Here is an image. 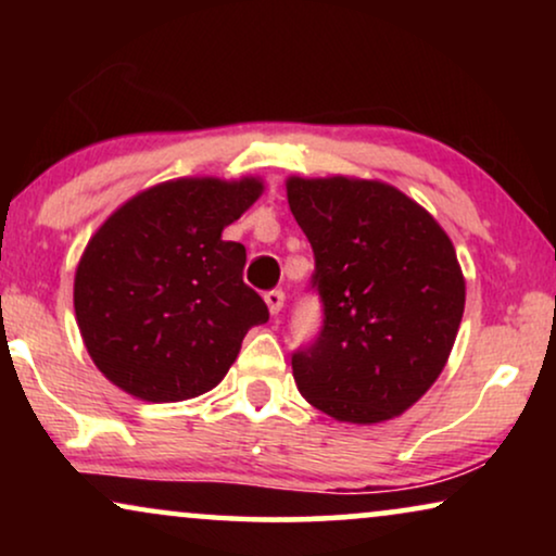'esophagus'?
Masks as SVG:
<instances>
[{
	"label": "esophagus",
	"mask_w": 556,
	"mask_h": 556,
	"mask_svg": "<svg viewBox=\"0 0 556 556\" xmlns=\"http://www.w3.org/2000/svg\"><path fill=\"white\" fill-rule=\"evenodd\" d=\"M265 303H268L270 314L278 316L280 308H283V303H286V293L280 291V288H273V291L265 293Z\"/></svg>",
	"instance_id": "esophagus-1"
}]
</instances>
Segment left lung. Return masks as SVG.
<instances>
[{
	"label": "left lung",
	"instance_id": "obj_1",
	"mask_svg": "<svg viewBox=\"0 0 556 556\" xmlns=\"http://www.w3.org/2000/svg\"><path fill=\"white\" fill-rule=\"evenodd\" d=\"M314 248L324 324L291 356L299 392L333 420L397 417L430 390L458 333L466 280L443 227L384 181H286Z\"/></svg>",
	"mask_w": 556,
	"mask_h": 556
}]
</instances>
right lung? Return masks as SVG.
Listing matches in <instances>:
<instances>
[{"mask_svg": "<svg viewBox=\"0 0 556 556\" xmlns=\"http://www.w3.org/2000/svg\"><path fill=\"white\" fill-rule=\"evenodd\" d=\"M263 192L245 177L174 179L143 189L90 238L75 270V318L96 367L147 402H179L223 382L268 306L242 280L245 248L223 240Z\"/></svg>", "mask_w": 556, "mask_h": 556, "instance_id": "add662e5", "label": "right lung"}]
</instances>
